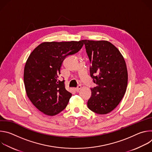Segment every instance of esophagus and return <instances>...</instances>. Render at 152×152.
Here are the masks:
<instances>
[{"mask_svg":"<svg viewBox=\"0 0 152 152\" xmlns=\"http://www.w3.org/2000/svg\"><path fill=\"white\" fill-rule=\"evenodd\" d=\"M81 88H82V86H81L80 85H79V86H77V87L75 88V90H76V91H79L81 89Z\"/></svg>","mask_w":152,"mask_h":152,"instance_id":"obj_1","label":"esophagus"}]
</instances>
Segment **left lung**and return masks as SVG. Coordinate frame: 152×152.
<instances>
[{
	"label": "left lung",
	"mask_w": 152,
	"mask_h": 152,
	"mask_svg": "<svg viewBox=\"0 0 152 152\" xmlns=\"http://www.w3.org/2000/svg\"><path fill=\"white\" fill-rule=\"evenodd\" d=\"M91 66L90 76L96 84L91 88L89 109L98 114L111 112L123 99L127 85V70L118 49L107 41L82 40Z\"/></svg>",
	"instance_id": "obj_1"
}]
</instances>
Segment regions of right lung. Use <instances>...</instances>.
<instances>
[{"instance_id": "1", "label": "right lung", "mask_w": 152, "mask_h": 152, "mask_svg": "<svg viewBox=\"0 0 152 152\" xmlns=\"http://www.w3.org/2000/svg\"><path fill=\"white\" fill-rule=\"evenodd\" d=\"M83 45L79 41L44 42L30 54L24 69L27 96L37 109L49 116L66 107L72 93L59 80L62 63L67 56L78 52Z\"/></svg>"}]
</instances>
